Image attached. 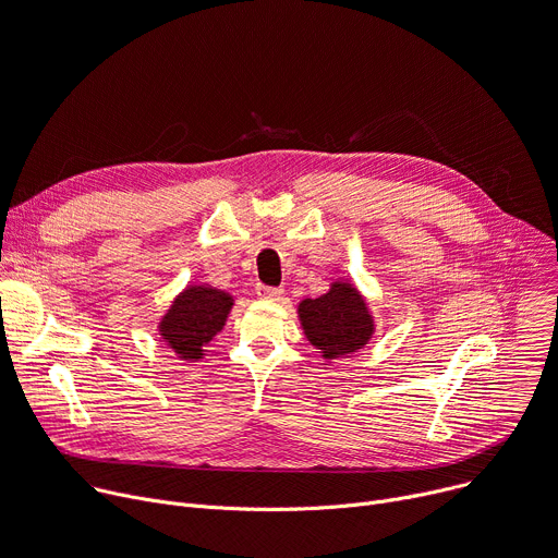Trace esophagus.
<instances>
[{
    "label": "esophagus",
    "mask_w": 558,
    "mask_h": 558,
    "mask_svg": "<svg viewBox=\"0 0 558 558\" xmlns=\"http://www.w3.org/2000/svg\"><path fill=\"white\" fill-rule=\"evenodd\" d=\"M258 295L265 298V300H276L282 295V289L280 287H267V284H260L258 287Z\"/></svg>",
    "instance_id": "34e87169"
}]
</instances>
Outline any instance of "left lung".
Masks as SVG:
<instances>
[{
    "label": "left lung",
    "instance_id": "1",
    "mask_svg": "<svg viewBox=\"0 0 558 558\" xmlns=\"http://www.w3.org/2000/svg\"><path fill=\"white\" fill-rule=\"evenodd\" d=\"M298 314L305 336L325 359L363 349L374 331L365 300L347 282L331 284V291L320 298L302 300Z\"/></svg>",
    "mask_w": 558,
    "mask_h": 558
}]
</instances>
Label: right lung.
<instances>
[{
    "label": "right lung",
    "mask_w": 558,
    "mask_h": 558,
    "mask_svg": "<svg viewBox=\"0 0 558 558\" xmlns=\"http://www.w3.org/2000/svg\"><path fill=\"white\" fill-rule=\"evenodd\" d=\"M233 305L231 295L211 287H189L175 298L169 314L160 323L162 338L184 361L205 356L207 342L225 327Z\"/></svg>",
    "instance_id": "obj_1"
}]
</instances>
